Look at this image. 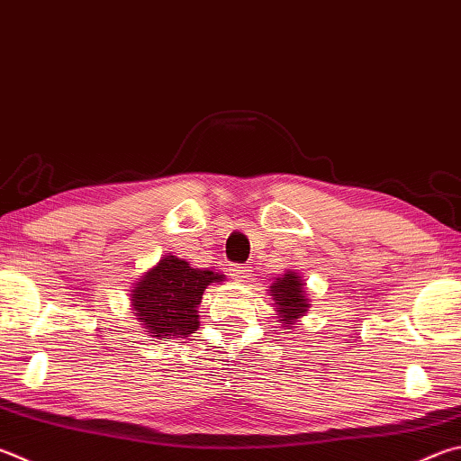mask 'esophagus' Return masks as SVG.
Wrapping results in <instances>:
<instances>
[{
    "label": "esophagus",
    "mask_w": 461,
    "mask_h": 461,
    "mask_svg": "<svg viewBox=\"0 0 461 461\" xmlns=\"http://www.w3.org/2000/svg\"><path fill=\"white\" fill-rule=\"evenodd\" d=\"M249 267H252V266H240V264L233 266L231 267V278L238 280V282H246L249 278V272H252Z\"/></svg>",
    "instance_id": "esophagus-1"
}]
</instances>
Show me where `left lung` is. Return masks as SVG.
Here are the masks:
<instances>
[{
	"instance_id": "8db88e82",
	"label": "left lung",
	"mask_w": 461,
	"mask_h": 461,
	"mask_svg": "<svg viewBox=\"0 0 461 461\" xmlns=\"http://www.w3.org/2000/svg\"><path fill=\"white\" fill-rule=\"evenodd\" d=\"M270 296L276 304L280 324L288 326V329H292V324H296L298 318H303L311 308L304 292L303 276H298L296 272L288 270L284 276H278L270 286Z\"/></svg>"
}]
</instances>
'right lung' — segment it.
Listing matches in <instances>:
<instances>
[{
  "label": "right lung",
  "mask_w": 461,
  "mask_h": 461,
  "mask_svg": "<svg viewBox=\"0 0 461 461\" xmlns=\"http://www.w3.org/2000/svg\"><path fill=\"white\" fill-rule=\"evenodd\" d=\"M212 282H223V274L199 270L185 259L165 256L131 290L132 314L149 337H189L199 329L197 306Z\"/></svg>",
  "instance_id": "1"
}]
</instances>
